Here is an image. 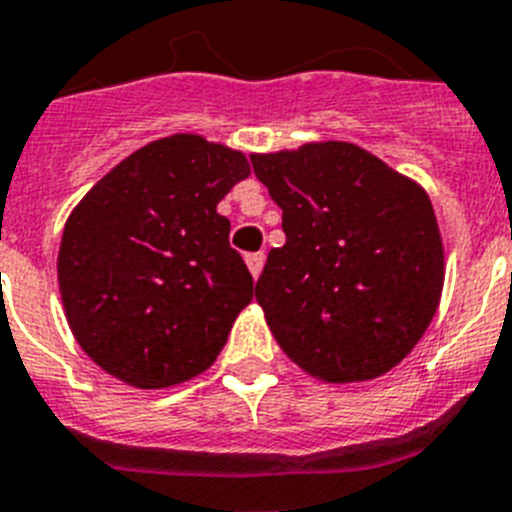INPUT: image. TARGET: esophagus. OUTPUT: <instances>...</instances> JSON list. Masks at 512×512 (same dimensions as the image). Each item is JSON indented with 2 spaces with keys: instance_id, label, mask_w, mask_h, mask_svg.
Listing matches in <instances>:
<instances>
[{
  "instance_id": "obj_1",
  "label": "esophagus",
  "mask_w": 512,
  "mask_h": 512,
  "mask_svg": "<svg viewBox=\"0 0 512 512\" xmlns=\"http://www.w3.org/2000/svg\"><path fill=\"white\" fill-rule=\"evenodd\" d=\"M244 260H247V268H250L252 278H257V275L262 273V265H265V255H262V252H252V255H247Z\"/></svg>"
}]
</instances>
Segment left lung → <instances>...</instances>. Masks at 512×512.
<instances>
[{
    "instance_id": "obj_1",
    "label": "left lung",
    "mask_w": 512,
    "mask_h": 512,
    "mask_svg": "<svg viewBox=\"0 0 512 512\" xmlns=\"http://www.w3.org/2000/svg\"><path fill=\"white\" fill-rule=\"evenodd\" d=\"M283 211L255 299L283 353L330 384L384 376L425 335L443 291L428 193L345 141L252 154Z\"/></svg>"
}]
</instances>
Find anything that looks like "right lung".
Instances as JSON below:
<instances>
[{"label": "right lung", "mask_w": 512, "mask_h": 512, "mask_svg": "<svg viewBox=\"0 0 512 512\" xmlns=\"http://www.w3.org/2000/svg\"><path fill=\"white\" fill-rule=\"evenodd\" d=\"M250 175L242 151L177 133L133 151L64 226L59 288L92 361L139 389L206 371L252 301L219 201Z\"/></svg>", "instance_id": "obj_1"}]
</instances>
